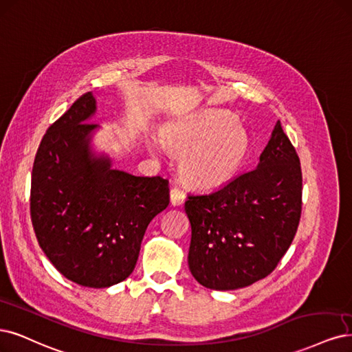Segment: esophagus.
<instances>
[{"mask_svg": "<svg viewBox=\"0 0 352 352\" xmlns=\"http://www.w3.org/2000/svg\"><path fill=\"white\" fill-rule=\"evenodd\" d=\"M170 201H172V205H182L185 202V192L182 190L179 186H173L170 189Z\"/></svg>", "mask_w": 352, "mask_h": 352, "instance_id": "34e87169", "label": "esophagus"}]
</instances>
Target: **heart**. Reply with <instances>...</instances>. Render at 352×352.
<instances>
[{"label": "heart", "mask_w": 352, "mask_h": 352, "mask_svg": "<svg viewBox=\"0 0 352 352\" xmlns=\"http://www.w3.org/2000/svg\"><path fill=\"white\" fill-rule=\"evenodd\" d=\"M167 148L185 155L184 175L198 188H217L232 179L249 148L246 132L226 115L205 113L162 132ZM154 148L159 145H153Z\"/></svg>", "instance_id": "1"}]
</instances>
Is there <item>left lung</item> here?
<instances>
[{"instance_id":"1","label":"left lung","mask_w":352,"mask_h":352,"mask_svg":"<svg viewBox=\"0 0 352 352\" xmlns=\"http://www.w3.org/2000/svg\"><path fill=\"white\" fill-rule=\"evenodd\" d=\"M301 192L300 159L278 120L256 168L217 190L188 195L193 278L226 292L268 276L297 233Z\"/></svg>"}]
</instances>
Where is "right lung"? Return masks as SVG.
<instances>
[{"label":"right lung","instance_id":"add662e5","mask_svg":"<svg viewBox=\"0 0 352 352\" xmlns=\"http://www.w3.org/2000/svg\"><path fill=\"white\" fill-rule=\"evenodd\" d=\"M96 111L82 94L47 128L32 170L30 218L55 268L82 287L106 288L134 271L153 218L167 208L168 180L113 170L90 153L87 119Z\"/></svg>","mask_w":352,"mask_h":352}]
</instances>
